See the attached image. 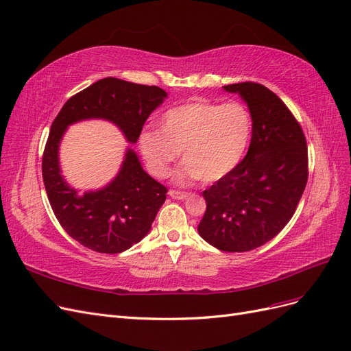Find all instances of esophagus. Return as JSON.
<instances>
[{
    "instance_id": "obj_1",
    "label": "esophagus",
    "mask_w": 351,
    "mask_h": 351,
    "mask_svg": "<svg viewBox=\"0 0 351 351\" xmlns=\"http://www.w3.org/2000/svg\"><path fill=\"white\" fill-rule=\"evenodd\" d=\"M168 195L171 196L173 199H177V200H183V199H186V197L189 196V195L184 193V192H178V190H169Z\"/></svg>"
}]
</instances>
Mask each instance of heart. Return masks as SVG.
<instances>
[{
	"instance_id": "b5f03b06",
	"label": "heart",
	"mask_w": 351,
	"mask_h": 351,
	"mask_svg": "<svg viewBox=\"0 0 351 351\" xmlns=\"http://www.w3.org/2000/svg\"><path fill=\"white\" fill-rule=\"evenodd\" d=\"M253 120L239 102L190 101L168 110L159 130L143 132L139 147L147 169L164 178L178 154L186 162L176 174L178 184L200 178L215 183L230 176L243 161L252 139Z\"/></svg>"
}]
</instances>
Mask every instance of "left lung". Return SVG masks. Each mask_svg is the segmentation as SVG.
<instances>
[{
  "mask_svg": "<svg viewBox=\"0 0 351 351\" xmlns=\"http://www.w3.org/2000/svg\"><path fill=\"white\" fill-rule=\"evenodd\" d=\"M247 104L253 120L249 151L240 165L204 192L206 212L199 236L222 252L263 246L289 224L307 183V146L300 124L263 84L224 86Z\"/></svg>",
  "mask_w": 351,
  "mask_h": 351,
  "instance_id": "obj_1",
  "label": "left lung"
}]
</instances>
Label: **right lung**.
<instances>
[{"label":"right lung","mask_w":351,"mask_h":351,"mask_svg":"<svg viewBox=\"0 0 351 351\" xmlns=\"http://www.w3.org/2000/svg\"><path fill=\"white\" fill-rule=\"evenodd\" d=\"M167 98L158 86L105 77L71 97L51 125L42 158V177L56 218L67 234L99 253H121L149 232L167 189L147 174L127 147L119 173L102 189L79 193L60 168V143L69 125L105 120L119 127L129 143L139 139L147 117Z\"/></svg>","instance_id":"add662e5"}]
</instances>
